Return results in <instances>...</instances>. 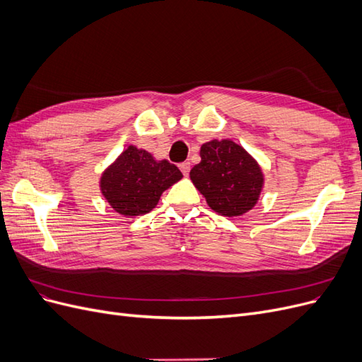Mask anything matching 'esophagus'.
Instances as JSON below:
<instances>
[{"label":"esophagus","instance_id":"obj_1","mask_svg":"<svg viewBox=\"0 0 362 362\" xmlns=\"http://www.w3.org/2000/svg\"><path fill=\"white\" fill-rule=\"evenodd\" d=\"M180 169H181V172H182V175H185V177H187L189 172H190V163H189V161L181 163V164H180Z\"/></svg>","mask_w":362,"mask_h":362}]
</instances>
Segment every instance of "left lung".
<instances>
[{"label":"left lung","mask_w":362,"mask_h":362,"mask_svg":"<svg viewBox=\"0 0 362 362\" xmlns=\"http://www.w3.org/2000/svg\"><path fill=\"white\" fill-rule=\"evenodd\" d=\"M190 180L217 214L235 217L255 206L264 185L257 160L235 141L211 140L201 146V163Z\"/></svg>","instance_id":"left-lung-1"}]
</instances>
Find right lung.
<instances>
[{
	"mask_svg": "<svg viewBox=\"0 0 362 362\" xmlns=\"http://www.w3.org/2000/svg\"><path fill=\"white\" fill-rule=\"evenodd\" d=\"M181 178L175 164L156 160L148 151L129 145L103 172L100 187L116 213L136 217L156 208L163 192Z\"/></svg>",
	"mask_w": 362,
	"mask_h": 362,
	"instance_id": "obj_1",
	"label": "right lung"
}]
</instances>
